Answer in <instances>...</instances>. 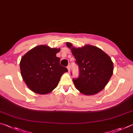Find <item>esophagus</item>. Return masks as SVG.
<instances>
[{
  "label": "esophagus",
  "mask_w": 133,
  "mask_h": 133,
  "mask_svg": "<svg viewBox=\"0 0 133 133\" xmlns=\"http://www.w3.org/2000/svg\"><path fill=\"white\" fill-rule=\"evenodd\" d=\"M67 69H68V72L70 71V66H69V65H68V66H67Z\"/></svg>",
  "instance_id": "obj_1"
}]
</instances>
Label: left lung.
<instances>
[{
  "label": "left lung",
  "mask_w": 133,
  "mask_h": 133,
  "mask_svg": "<svg viewBox=\"0 0 133 133\" xmlns=\"http://www.w3.org/2000/svg\"><path fill=\"white\" fill-rule=\"evenodd\" d=\"M66 46L71 48L79 69V77L72 79L76 89L86 95L101 92L112 76L113 64L110 57L95 46L76 48L70 43H66Z\"/></svg>",
  "instance_id": "8db88e82"
}]
</instances>
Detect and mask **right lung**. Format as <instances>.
<instances>
[{
    "label": "right lung",
    "mask_w": 133,
    "mask_h": 133,
    "mask_svg": "<svg viewBox=\"0 0 133 133\" xmlns=\"http://www.w3.org/2000/svg\"><path fill=\"white\" fill-rule=\"evenodd\" d=\"M59 48L38 45L23 56L20 62L21 75L29 89L36 94L50 93L57 87L60 78L68 69L59 64L56 57Z\"/></svg>",
    "instance_id": "add662e5"
}]
</instances>
